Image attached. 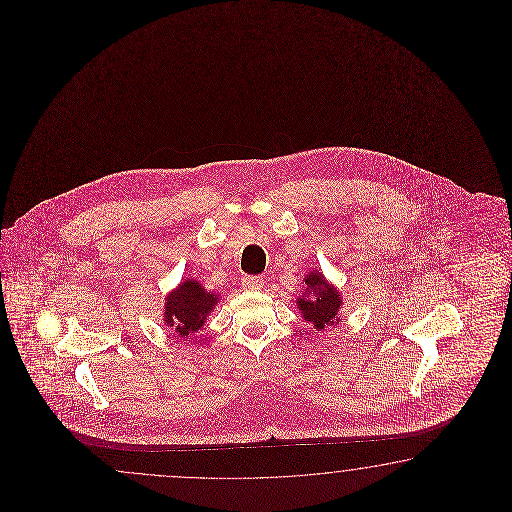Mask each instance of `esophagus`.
<instances>
[{"mask_svg":"<svg viewBox=\"0 0 512 512\" xmlns=\"http://www.w3.org/2000/svg\"><path fill=\"white\" fill-rule=\"evenodd\" d=\"M241 285H243V289H247V291H258V289H261V285H263V278L247 274V276L241 278Z\"/></svg>","mask_w":512,"mask_h":512,"instance_id":"esophagus-1","label":"esophagus"}]
</instances>
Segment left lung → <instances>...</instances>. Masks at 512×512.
I'll use <instances>...</instances> for the list:
<instances>
[{"instance_id": "left-lung-1", "label": "left lung", "mask_w": 512, "mask_h": 512, "mask_svg": "<svg viewBox=\"0 0 512 512\" xmlns=\"http://www.w3.org/2000/svg\"><path fill=\"white\" fill-rule=\"evenodd\" d=\"M307 285V298H298V307L304 315L305 322L313 324L315 329H324V326H333L338 322V309H340V294L324 280L322 274L311 272L305 278Z\"/></svg>"}]
</instances>
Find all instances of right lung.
I'll use <instances>...</instances> for the list:
<instances>
[{
  "instance_id": "1",
  "label": "right lung",
  "mask_w": 512,
  "mask_h": 512,
  "mask_svg": "<svg viewBox=\"0 0 512 512\" xmlns=\"http://www.w3.org/2000/svg\"><path fill=\"white\" fill-rule=\"evenodd\" d=\"M216 304V294L207 293L196 280H186L166 298V324L174 327L179 337H188L203 327Z\"/></svg>"
}]
</instances>
